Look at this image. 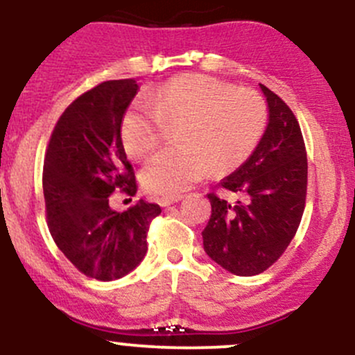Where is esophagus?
<instances>
[{
    "label": "esophagus",
    "mask_w": 355,
    "mask_h": 355,
    "mask_svg": "<svg viewBox=\"0 0 355 355\" xmlns=\"http://www.w3.org/2000/svg\"><path fill=\"white\" fill-rule=\"evenodd\" d=\"M182 196H170V197H159L158 198V204L162 205V207H168V205H173L177 204V202L182 200Z\"/></svg>",
    "instance_id": "obj_1"
}]
</instances>
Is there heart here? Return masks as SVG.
I'll return each instance as SVG.
<instances>
[{"instance_id": "1", "label": "heart", "mask_w": 355, "mask_h": 355, "mask_svg": "<svg viewBox=\"0 0 355 355\" xmlns=\"http://www.w3.org/2000/svg\"><path fill=\"white\" fill-rule=\"evenodd\" d=\"M268 106L252 89L234 87L212 77H175L150 99L139 97L121 121V141L130 157L141 158L159 145L163 124H178L177 146L146 162L141 184L159 196H177L210 168L229 171L251 157L264 133Z\"/></svg>"}]
</instances>
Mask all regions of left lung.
<instances>
[{
  "instance_id": "left-lung-1",
  "label": "left lung",
  "mask_w": 355,
  "mask_h": 355,
  "mask_svg": "<svg viewBox=\"0 0 355 355\" xmlns=\"http://www.w3.org/2000/svg\"><path fill=\"white\" fill-rule=\"evenodd\" d=\"M268 126L239 168L220 182L239 198L231 204L209 193L212 214L202 231L204 251L237 276L266 271L291 243L306 197L305 143L291 109L266 85Z\"/></svg>"
}]
</instances>
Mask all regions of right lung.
Wrapping results in <instances>:
<instances>
[{"label": "right lung", "instance_id": "obj_1", "mask_svg": "<svg viewBox=\"0 0 355 355\" xmlns=\"http://www.w3.org/2000/svg\"><path fill=\"white\" fill-rule=\"evenodd\" d=\"M135 79L107 80L77 97L57 121L44 165L46 219L53 241L89 278L112 282L133 271L148 251L157 204L109 207L121 189L133 197L135 171L121 141V121L138 94Z\"/></svg>", "mask_w": 355, "mask_h": 355}]
</instances>
